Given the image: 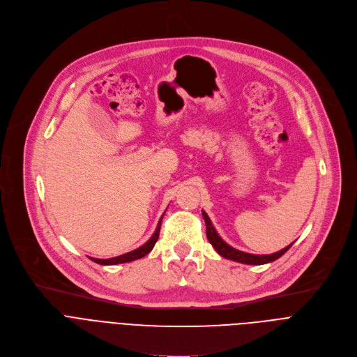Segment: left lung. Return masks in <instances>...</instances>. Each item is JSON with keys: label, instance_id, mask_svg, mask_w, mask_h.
<instances>
[{"label": "left lung", "instance_id": "obj_1", "mask_svg": "<svg viewBox=\"0 0 357 357\" xmlns=\"http://www.w3.org/2000/svg\"><path fill=\"white\" fill-rule=\"evenodd\" d=\"M202 215H203V219H205V223H206V236H208V240L211 241V244L215 247V250L220 254L222 257L227 259V260H233V261H237V263H243V264H252V266H260V264H267V263H271L277 259H280L282 254H285L289 247L287 245L285 248L274 252V254H263V256H259V254H250V252H244V251H240V250H236L233 248L231 245H229L216 231V229L213 227L209 216L206 215V212L202 211Z\"/></svg>", "mask_w": 357, "mask_h": 357}]
</instances>
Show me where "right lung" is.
I'll return each mask as SVG.
<instances>
[{"instance_id": "add662e5", "label": "right lung", "mask_w": 357, "mask_h": 357, "mask_svg": "<svg viewBox=\"0 0 357 357\" xmlns=\"http://www.w3.org/2000/svg\"><path fill=\"white\" fill-rule=\"evenodd\" d=\"M164 218V216H162ZM162 218L160 219L158 222V226L154 231V234L151 236V238L142 244L141 247L130 251V252H126V254H121V256L119 257H113V259H93L90 257L91 261L97 263V264H101V266H114V264H123V263H130V261H134V260H138V259H142L144 256H146V254L154 248L158 237H160V229H161V222H162Z\"/></svg>"}]
</instances>
